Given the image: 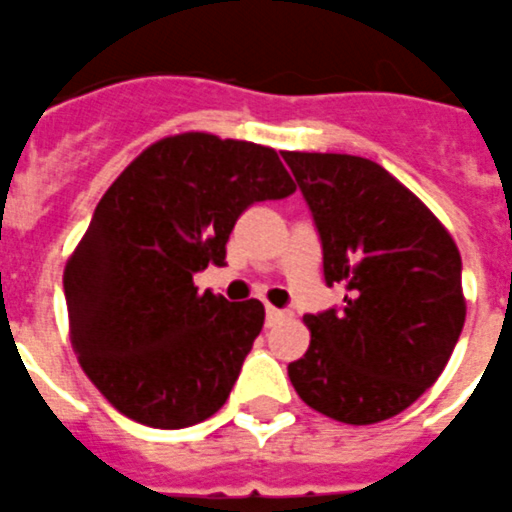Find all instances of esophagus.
Here are the masks:
<instances>
[{"mask_svg": "<svg viewBox=\"0 0 512 512\" xmlns=\"http://www.w3.org/2000/svg\"><path fill=\"white\" fill-rule=\"evenodd\" d=\"M265 319H268V325H273V322H279V319H284V311H282V308L268 306V308H265Z\"/></svg>", "mask_w": 512, "mask_h": 512, "instance_id": "esophagus-1", "label": "esophagus"}]
</instances>
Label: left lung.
<instances>
[{"instance_id": "obj_1", "label": "left lung", "mask_w": 512, "mask_h": 512, "mask_svg": "<svg viewBox=\"0 0 512 512\" xmlns=\"http://www.w3.org/2000/svg\"><path fill=\"white\" fill-rule=\"evenodd\" d=\"M343 311L306 314L311 343L290 362L300 400L343 424L403 413L438 381L464 327L462 257L419 195L368 158L284 152Z\"/></svg>"}]
</instances>
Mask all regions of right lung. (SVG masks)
<instances>
[{
  "label": "right lung",
  "instance_id": "1",
  "mask_svg": "<svg viewBox=\"0 0 512 512\" xmlns=\"http://www.w3.org/2000/svg\"><path fill=\"white\" fill-rule=\"evenodd\" d=\"M290 193L273 147L206 131L152 142L109 185L66 260L64 295L77 362L112 408L182 429L225 405L265 308L198 292L193 273L225 263L244 209Z\"/></svg>",
  "mask_w": 512,
  "mask_h": 512
}]
</instances>
